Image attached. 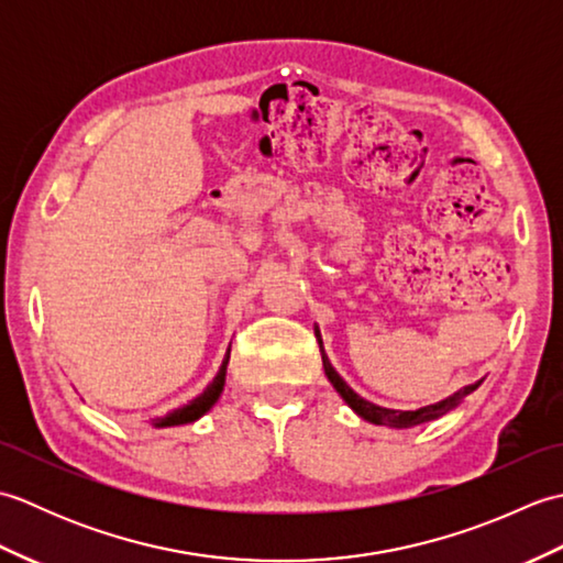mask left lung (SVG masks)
I'll return each mask as SVG.
<instances>
[{
  "label": "left lung",
  "instance_id": "8db88e82",
  "mask_svg": "<svg viewBox=\"0 0 563 563\" xmlns=\"http://www.w3.org/2000/svg\"><path fill=\"white\" fill-rule=\"evenodd\" d=\"M314 333H317V329H314ZM317 341H319V351H321V363H324V373H327L329 382L333 385V389H336V391L341 394L343 401L349 404L357 416L365 418V421H369V423H375V426L411 428V426H418V423H428V421H433V418H440V416H445L448 411H452L454 406H457V404L466 397V394L474 391L476 387L482 385V379H479V382H474V385H466V387H462L460 391H454L452 397L442 399V401H438V404L423 406V409H416V411L382 409V406H377V404H373V401H367V399H363V397H357V394H355L349 385H345L343 377H341V375L336 373V369H333V365L329 363V357H327V353H324V345H321V336H319V333H317Z\"/></svg>",
  "mask_w": 563,
  "mask_h": 563
}]
</instances>
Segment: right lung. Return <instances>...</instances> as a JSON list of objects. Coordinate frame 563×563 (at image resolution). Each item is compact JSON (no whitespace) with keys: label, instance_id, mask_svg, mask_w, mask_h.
<instances>
[{"label":"right lung","instance_id":"1","mask_svg":"<svg viewBox=\"0 0 563 563\" xmlns=\"http://www.w3.org/2000/svg\"><path fill=\"white\" fill-rule=\"evenodd\" d=\"M227 363H230V351H227L224 361H222V367L220 373L214 375V379L208 385V389L200 394V397H196L194 401H188L186 406H181V409H176L172 413H166L164 418H157L154 421V426L157 428H166V426H184V423H194L198 421V418L202 413H208L212 409V404L220 399L222 394V387H224V375H227Z\"/></svg>","mask_w":563,"mask_h":563}]
</instances>
